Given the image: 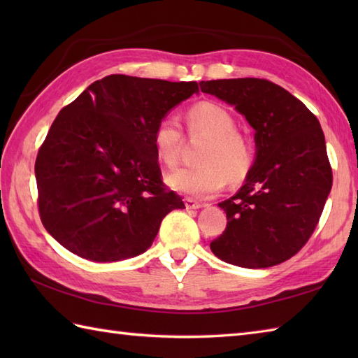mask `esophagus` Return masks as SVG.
Listing matches in <instances>:
<instances>
[{
  "label": "esophagus",
  "mask_w": 358,
  "mask_h": 358,
  "mask_svg": "<svg viewBox=\"0 0 358 358\" xmlns=\"http://www.w3.org/2000/svg\"><path fill=\"white\" fill-rule=\"evenodd\" d=\"M185 204H186V209H200L203 206L201 201H196L195 199H191V196H186Z\"/></svg>",
  "instance_id": "1"
}]
</instances>
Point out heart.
<instances>
[{
    "instance_id": "heart-1",
    "label": "heart",
    "mask_w": 358,
    "mask_h": 358,
    "mask_svg": "<svg viewBox=\"0 0 358 358\" xmlns=\"http://www.w3.org/2000/svg\"><path fill=\"white\" fill-rule=\"evenodd\" d=\"M191 131L209 136L199 154V163L181 167L167 175L172 189L191 195H210L226 183H240L254 164V148L245 135L237 131L232 113L214 101L194 104L187 112ZM157 158L167 167L178 163L183 131L175 115H164L157 121L152 134Z\"/></svg>"
}]
</instances>
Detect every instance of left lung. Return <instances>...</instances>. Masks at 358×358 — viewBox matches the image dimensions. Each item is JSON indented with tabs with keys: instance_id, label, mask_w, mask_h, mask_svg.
<instances>
[{
	"instance_id": "1",
	"label": "left lung",
	"mask_w": 358,
	"mask_h": 358,
	"mask_svg": "<svg viewBox=\"0 0 358 358\" xmlns=\"http://www.w3.org/2000/svg\"><path fill=\"white\" fill-rule=\"evenodd\" d=\"M200 87L246 117L257 146L245 185L218 203L227 224L210 250L249 269L283 263L310 238L332 187L320 123L299 98L268 80H210Z\"/></svg>"
}]
</instances>
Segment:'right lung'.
<instances>
[{
	"mask_svg": "<svg viewBox=\"0 0 358 358\" xmlns=\"http://www.w3.org/2000/svg\"><path fill=\"white\" fill-rule=\"evenodd\" d=\"M199 92L195 81L109 75L64 106L38 150V210L53 238L92 262L143 254L185 203L163 183L157 121Z\"/></svg>",
	"mask_w": 358,
	"mask_h": 358,
	"instance_id": "right-lung-1",
	"label": "right lung"
}]
</instances>
